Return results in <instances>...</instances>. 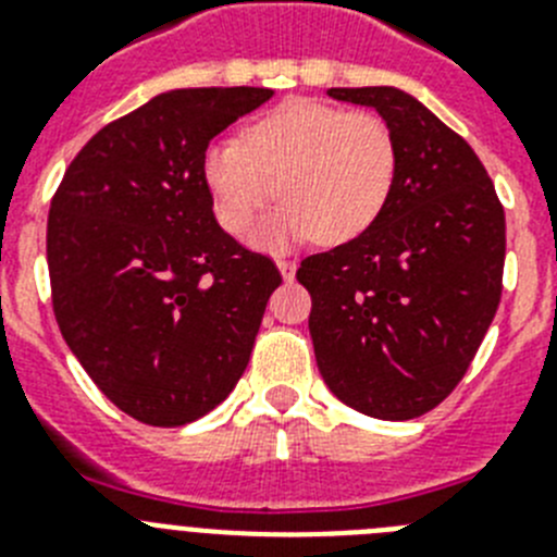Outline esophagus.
<instances>
[{
  "label": "esophagus",
  "mask_w": 557,
  "mask_h": 557,
  "mask_svg": "<svg viewBox=\"0 0 557 557\" xmlns=\"http://www.w3.org/2000/svg\"><path fill=\"white\" fill-rule=\"evenodd\" d=\"M275 268L282 270L284 278H293L295 275V262H289V259H278V262H275Z\"/></svg>",
  "instance_id": "esophagus-1"
}]
</instances>
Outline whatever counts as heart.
Segmentation results:
<instances>
[{"instance_id":"1","label":"heart","mask_w":557,"mask_h":557,"mask_svg":"<svg viewBox=\"0 0 557 557\" xmlns=\"http://www.w3.org/2000/svg\"><path fill=\"white\" fill-rule=\"evenodd\" d=\"M200 170L214 218L228 234H245L275 195L284 203L262 225L259 245L282 248L309 236L339 245L385 211L398 150L376 113L287 100L256 116L239 141L206 147Z\"/></svg>"}]
</instances>
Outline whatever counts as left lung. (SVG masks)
I'll return each instance as SVG.
<instances>
[{
	"mask_svg": "<svg viewBox=\"0 0 557 557\" xmlns=\"http://www.w3.org/2000/svg\"><path fill=\"white\" fill-rule=\"evenodd\" d=\"M387 122L393 195L346 245L307 256L309 334L329 391L354 410L407 421L457 387L494 321L505 209L469 141L393 86L329 88Z\"/></svg>",
	"mask_w": 557,
	"mask_h": 557,
	"instance_id": "1",
	"label": "left lung"
}]
</instances>
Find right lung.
Returning <instances> with one entry per match:
<instances>
[{"label": "right lung", "mask_w": 557, "mask_h": 557, "mask_svg": "<svg viewBox=\"0 0 557 557\" xmlns=\"http://www.w3.org/2000/svg\"><path fill=\"white\" fill-rule=\"evenodd\" d=\"M270 88H175L86 141L47 223L52 309L95 385L150 426L198 421L248 368L282 273L218 225L203 152Z\"/></svg>", "instance_id": "add662e5"}]
</instances>
